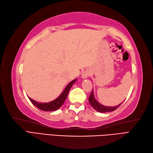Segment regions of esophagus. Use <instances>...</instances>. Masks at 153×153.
<instances>
[{"label": "esophagus", "instance_id": "esophagus-1", "mask_svg": "<svg viewBox=\"0 0 153 153\" xmlns=\"http://www.w3.org/2000/svg\"><path fill=\"white\" fill-rule=\"evenodd\" d=\"M90 74H91V71L90 70L85 71L82 74V78H83V79H86V78L88 77Z\"/></svg>", "mask_w": 153, "mask_h": 153}]
</instances>
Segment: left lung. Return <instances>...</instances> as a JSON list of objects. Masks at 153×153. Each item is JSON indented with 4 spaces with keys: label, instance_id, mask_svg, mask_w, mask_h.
I'll list each match as a JSON object with an SVG mask.
<instances>
[{
    "label": "left lung",
    "instance_id": "1",
    "mask_svg": "<svg viewBox=\"0 0 153 153\" xmlns=\"http://www.w3.org/2000/svg\"><path fill=\"white\" fill-rule=\"evenodd\" d=\"M88 101L90 102V105L94 108L95 110L98 111V112H101V113H105V112H110V111H113L115 110L120 106V105L122 104V102L120 104L118 105H116V106H114V107H108V106H105V105H103L102 104H100V103L96 100L94 98V92H93V90L90 94L89 98H88Z\"/></svg>",
    "mask_w": 153,
    "mask_h": 153
}]
</instances>
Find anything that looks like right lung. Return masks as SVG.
Masks as SVG:
<instances>
[{
	"mask_svg": "<svg viewBox=\"0 0 153 153\" xmlns=\"http://www.w3.org/2000/svg\"><path fill=\"white\" fill-rule=\"evenodd\" d=\"M76 79L71 81V82L68 84V85L66 86V88H65L63 92L61 93V94L59 96L58 98H56L54 100L51 102H49L48 103H39L37 102L35 100H33L32 98L28 97L31 102H32V104L36 106L37 108H39V110L45 111H56L58 109L61 107V105L63 104L65 100H66L68 93L69 92L71 87L73 85V84L76 82Z\"/></svg>",
	"mask_w": 153,
	"mask_h": 153,
	"instance_id": "obj_1",
	"label": "right lung"
}]
</instances>
